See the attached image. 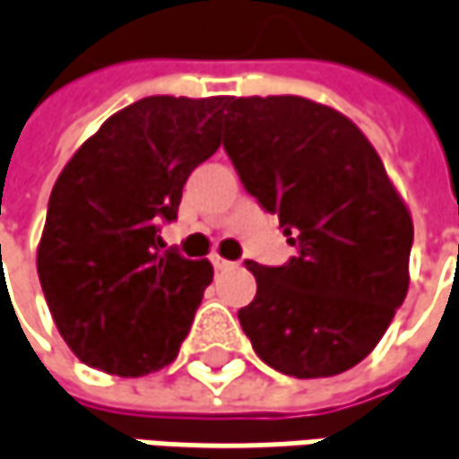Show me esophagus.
<instances>
[{"instance_id":"34e87169","label":"esophagus","mask_w":459,"mask_h":459,"mask_svg":"<svg viewBox=\"0 0 459 459\" xmlns=\"http://www.w3.org/2000/svg\"><path fill=\"white\" fill-rule=\"evenodd\" d=\"M212 264H214V268H217V271H227V268H232V261H224V258H221V255H212Z\"/></svg>"}]
</instances>
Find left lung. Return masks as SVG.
I'll use <instances>...</instances> for the list:
<instances>
[{
  "label": "left lung",
  "mask_w": 459,
  "mask_h": 459,
  "mask_svg": "<svg viewBox=\"0 0 459 459\" xmlns=\"http://www.w3.org/2000/svg\"><path fill=\"white\" fill-rule=\"evenodd\" d=\"M224 150L297 255L247 261L258 291L238 312L268 367L333 377L385 335L408 291L413 221L369 139L343 113L297 95L227 98Z\"/></svg>",
  "instance_id": "left-lung-1"
}]
</instances>
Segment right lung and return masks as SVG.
<instances>
[{
  "label": "right lung",
  "mask_w": 459,
  "mask_h": 459,
  "mask_svg": "<svg viewBox=\"0 0 459 459\" xmlns=\"http://www.w3.org/2000/svg\"><path fill=\"white\" fill-rule=\"evenodd\" d=\"M227 98L154 95L110 116L58 175L38 279L80 361L142 377L175 361L214 268L160 250L188 175L221 144Z\"/></svg>",
  "instance_id": "obj_1"
}]
</instances>
